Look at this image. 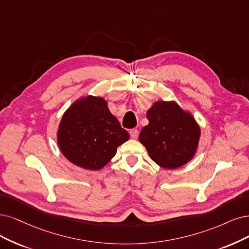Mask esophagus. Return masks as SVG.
I'll return each mask as SVG.
<instances>
[{
  "mask_svg": "<svg viewBox=\"0 0 249 249\" xmlns=\"http://www.w3.org/2000/svg\"><path fill=\"white\" fill-rule=\"evenodd\" d=\"M129 133H130V136L132 137V139H136V137L139 136V130L135 129V128H133V129H131V130L129 131Z\"/></svg>",
  "mask_w": 249,
  "mask_h": 249,
  "instance_id": "1",
  "label": "esophagus"
}]
</instances>
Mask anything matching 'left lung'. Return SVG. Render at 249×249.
Returning <instances> with one entry per match:
<instances>
[{"instance_id":"8db88e82","label":"left lung","mask_w":249,"mask_h":249,"mask_svg":"<svg viewBox=\"0 0 249 249\" xmlns=\"http://www.w3.org/2000/svg\"><path fill=\"white\" fill-rule=\"evenodd\" d=\"M149 124L139 140L159 166L176 169L191 161L197 152L201 130L196 120L176 101L159 100L146 113Z\"/></svg>"}]
</instances>
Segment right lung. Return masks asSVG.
<instances>
[{
  "mask_svg": "<svg viewBox=\"0 0 249 249\" xmlns=\"http://www.w3.org/2000/svg\"><path fill=\"white\" fill-rule=\"evenodd\" d=\"M129 134L112 115L104 97L77 99L63 114L57 143L70 162L89 170H99L112 160L117 148Z\"/></svg>",
  "mask_w": 249,
  "mask_h": 249,
  "instance_id": "right-lung-1",
  "label": "right lung"
}]
</instances>
